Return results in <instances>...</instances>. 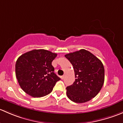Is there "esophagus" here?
<instances>
[{
	"label": "esophagus",
	"instance_id": "obj_1",
	"mask_svg": "<svg viewBox=\"0 0 123 123\" xmlns=\"http://www.w3.org/2000/svg\"><path fill=\"white\" fill-rule=\"evenodd\" d=\"M65 75H63L62 76H61V79L63 80V79H65Z\"/></svg>",
	"mask_w": 123,
	"mask_h": 123
}]
</instances>
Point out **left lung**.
Instances as JSON below:
<instances>
[{"label":"left lung","mask_w":123,"mask_h":123,"mask_svg":"<svg viewBox=\"0 0 123 123\" xmlns=\"http://www.w3.org/2000/svg\"><path fill=\"white\" fill-rule=\"evenodd\" d=\"M65 56L73 65L75 80L67 87V95L72 101L84 103L95 97L102 87L105 70L100 60L90 52L81 49Z\"/></svg>","instance_id":"left-lung-1"}]
</instances>
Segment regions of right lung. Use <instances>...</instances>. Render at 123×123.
Listing matches in <instances>:
<instances>
[{
  "label": "right lung",
  "instance_id": "obj_1",
  "mask_svg": "<svg viewBox=\"0 0 123 123\" xmlns=\"http://www.w3.org/2000/svg\"><path fill=\"white\" fill-rule=\"evenodd\" d=\"M57 54L34 49L21 55L15 64L16 77L21 88L28 95L40 98L50 93L61 80L54 73L52 62Z\"/></svg>",
  "mask_w": 123,
  "mask_h": 123
}]
</instances>
